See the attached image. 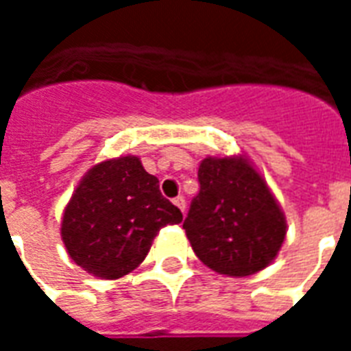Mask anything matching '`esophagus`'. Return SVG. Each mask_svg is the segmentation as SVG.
<instances>
[{
	"label": "esophagus",
	"mask_w": 351,
	"mask_h": 351,
	"mask_svg": "<svg viewBox=\"0 0 351 351\" xmlns=\"http://www.w3.org/2000/svg\"><path fill=\"white\" fill-rule=\"evenodd\" d=\"M173 204H175L176 208L180 209L182 213H186V198L182 197V195H178L176 198H173Z\"/></svg>",
	"instance_id": "esophagus-1"
}]
</instances>
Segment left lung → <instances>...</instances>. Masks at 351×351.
<instances>
[{"instance_id":"left-lung-1","label":"left lung","mask_w":351,"mask_h":351,"mask_svg":"<svg viewBox=\"0 0 351 351\" xmlns=\"http://www.w3.org/2000/svg\"><path fill=\"white\" fill-rule=\"evenodd\" d=\"M198 182L200 191L184 220L195 255L230 277H247L271 264L286 237V219L255 167L244 156H208Z\"/></svg>"}]
</instances>
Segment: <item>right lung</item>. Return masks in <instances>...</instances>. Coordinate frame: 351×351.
<instances>
[{
	"mask_svg": "<svg viewBox=\"0 0 351 351\" xmlns=\"http://www.w3.org/2000/svg\"><path fill=\"white\" fill-rule=\"evenodd\" d=\"M180 222V209L162 197L158 178L138 156H120L82 178L63 213L62 239L80 267L112 280L142 264L164 226Z\"/></svg>",
	"mask_w": 351,
	"mask_h": 351,
	"instance_id": "add662e5",
	"label": "right lung"
}]
</instances>
